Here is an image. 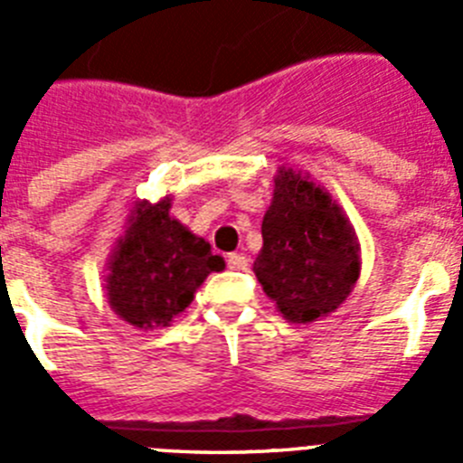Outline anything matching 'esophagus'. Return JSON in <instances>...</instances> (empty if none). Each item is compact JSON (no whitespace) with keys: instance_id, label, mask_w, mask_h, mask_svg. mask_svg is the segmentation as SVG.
<instances>
[{"instance_id":"34e87169","label":"esophagus","mask_w":463,"mask_h":463,"mask_svg":"<svg viewBox=\"0 0 463 463\" xmlns=\"http://www.w3.org/2000/svg\"><path fill=\"white\" fill-rule=\"evenodd\" d=\"M227 267L232 269V271H243V269H248V257L241 255V252H232V255L227 257Z\"/></svg>"}]
</instances>
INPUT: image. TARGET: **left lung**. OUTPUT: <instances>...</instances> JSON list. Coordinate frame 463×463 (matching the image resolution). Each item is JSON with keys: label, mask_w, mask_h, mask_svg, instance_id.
Returning <instances> with one entry per match:
<instances>
[{"label": "left lung", "mask_w": 463, "mask_h": 463, "mask_svg": "<svg viewBox=\"0 0 463 463\" xmlns=\"http://www.w3.org/2000/svg\"><path fill=\"white\" fill-rule=\"evenodd\" d=\"M257 280L289 322H313L336 310L359 278L353 227L313 181L280 169L261 222Z\"/></svg>", "instance_id": "obj_1"}]
</instances>
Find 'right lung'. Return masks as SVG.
Instances as JSON below:
<instances>
[{"mask_svg":"<svg viewBox=\"0 0 463 463\" xmlns=\"http://www.w3.org/2000/svg\"><path fill=\"white\" fill-rule=\"evenodd\" d=\"M171 199L141 202L110 257L106 297L122 320L138 329L166 326L194 298L211 271L224 260L211 245L169 215Z\"/></svg>","mask_w":463,"mask_h":463,"instance_id":"obj_1","label":"right lung"}]
</instances>
